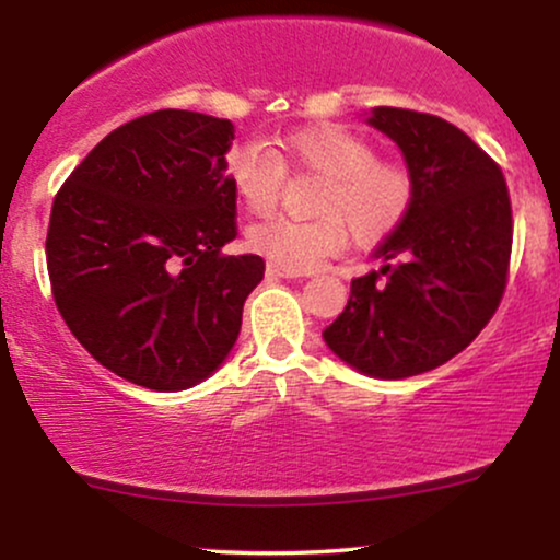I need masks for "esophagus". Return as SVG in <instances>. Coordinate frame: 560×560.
Listing matches in <instances>:
<instances>
[{"label": "esophagus", "instance_id": "esophagus-1", "mask_svg": "<svg viewBox=\"0 0 560 560\" xmlns=\"http://www.w3.org/2000/svg\"><path fill=\"white\" fill-rule=\"evenodd\" d=\"M266 276H268V279H298V276H302V273L300 271H289V268L276 266V262H268Z\"/></svg>", "mask_w": 560, "mask_h": 560}]
</instances>
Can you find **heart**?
Instances as JSON below:
<instances>
[{"label": "heart", "instance_id": "heart-1", "mask_svg": "<svg viewBox=\"0 0 560 560\" xmlns=\"http://www.w3.org/2000/svg\"><path fill=\"white\" fill-rule=\"evenodd\" d=\"M287 165L324 178L313 197V221L268 218L247 231V244L289 271H311L347 244V229L363 247L389 240L410 215L416 182L408 165L378 158L376 144L339 124L305 126L279 141V155L260 144L229 152L226 173L249 213L279 205Z\"/></svg>", "mask_w": 560, "mask_h": 560}]
</instances>
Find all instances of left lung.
I'll return each mask as SVG.
<instances>
[{"instance_id":"left-lung-1","label":"left lung","mask_w":560,"mask_h":560,"mask_svg":"<svg viewBox=\"0 0 560 560\" xmlns=\"http://www.w3.org/2000/svg\"><path fill=\"white\" fill-rule=\"evenodd\" d=\"M369 124L402 150L416 199L376 247L382 271L352 279L324 339L363 374L405 378L447 363L490 324L511 271V197L500 165L458 126L402 107H376Z\"/></svg>"}]
</instances>
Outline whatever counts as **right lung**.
<instances>
[{"mask_svg": "<svg viewBox=\"0 0 560 560\" xmlns=\"http://www.w3.org/2000/svg\"><path fill=\"white\" fill-rule=\"evenodd\" d=\"M231 120L155 110L107 133L55 195L47 271L73 337L126 382L178 392L208 378L242 329L260 255L236 236Z\"/></svg>", "mask_w": 560, "mask_h": 560, "instance_id": "obj_1", "label": "right lung"}]
</instances>
